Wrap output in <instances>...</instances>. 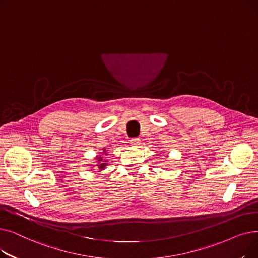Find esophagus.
I'll use <instances>...</instances> for the list:
<instances>
[{
    "instance_id": "34e87169",
    "label": "esophagus",
    "mask_w": 258,
    "mask_h": 258,
    "mask_svg": "<svg viewBox=\"0 0 258 258\" xmlns=\"http://www.w3.org/2000/svg\"><path fill=\"white\" fill-rule=\"evenodd\" d=\"M130 143H131L132 145H134V146H137V145L140 144V139H139V138H132V139L130 140Z\"/></svg>"
}]
</instances>
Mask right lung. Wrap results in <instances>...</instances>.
<instances>
[{
  "instance_id": "add662e5",
  "label": "right lung",
  "mask_w": 258,
  "mask_h": 258,
  "mask_svg": "<svg viewBox=\"0 0 258 258\" xmlns=\"http://www.w3.org/2000/svg\"><path fill=\"white\" fill-rule=\"evenodd\" d=\"M103 151L105 152V150H103ZM98 161H99V162L101 161V158H100V157H98ZM104 162H106V161H104ZM97 166H98L100 169H103V168L106 166V163H101V164H99V165H97Z\"/></svg>"
}]
</instances>
